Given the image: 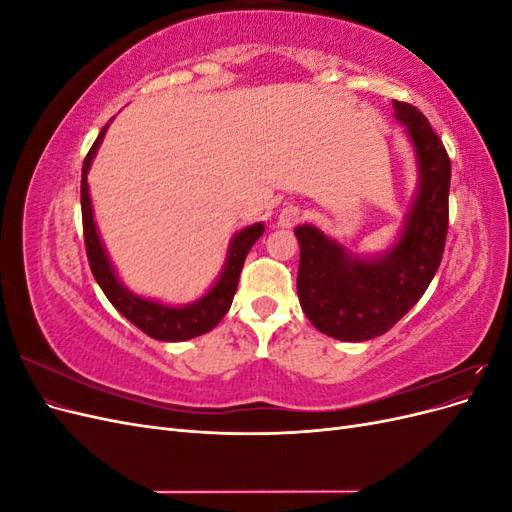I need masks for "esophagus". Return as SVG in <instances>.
<instances>
[{"label": "esophagus", "instance_id": "esophagus-1", "mask_svg": "<svg viewBox=\"0 0 512 512\" xmlns=\"http://www.w3.org/2000/svg\"><path fill=\"white\" fill-rule=\"evenodd\" d=\"M301 220H303V209L297 205H288L280 211V215H277V226L290 228L294 224H299Z\"/></svg>", "mask_w": 512, "mask_h": 512}]
</instances>
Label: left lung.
I'll return each mask as SVG.
<instances>
[{"instance_id":"obj_1","label":"left lung","mask_w":512,"mask_h":512,"mask_svg":"<svg viewBox=\"0 0 512 512\" xmlns=\"http://www.w3.org/2000/svg\"><path fill=\"white\" fill-rule=\"evenodd\" d=\"M393 108L418 164V190L397 243L376 258H359L314 226L294 228L303 312L320 333L342 342H365L389 331L423 297L444 254L451 160L416 106L393 100Z\"/></svg>"}]
</instances>
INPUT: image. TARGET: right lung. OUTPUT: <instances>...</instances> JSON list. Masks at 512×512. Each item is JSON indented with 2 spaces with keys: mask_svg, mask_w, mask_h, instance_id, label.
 Segmentation results:
<instances>
[{
  "mask_svg": "<svg viewBox=\"0 0 512 512\" xmlns=\"http://www.w3.org/2000/svg\"><path fill=\"white\" fill-rule=\"evenodd\" d=\"M106 128H108V123L102 128V132L96 138V143L91 145L89 153L85 156L83 175H81L83 235H85V250H87L91 273H94L96 282L100 284L102 292L106 294V299L115 305L117 312L121 316H126L134 324V327H138L149 337L160 339V342H185V339L209 333L230 309L232 297H235V292H237L245 256L252 250V245L260 239L262 232H265V224L262 222L252 224L232 237L230 247H228L226 265L218 277V282L213 284V288L205 294V297H200L198 301H194L190 305H183V307H170V305H162L158 301L138 297V294L130 292L126 286H123L119 282V277L115 275V269L111 265V260H108V256L104 252V245L100 241L98 228L94 222V209H91V200H89L87 173H89L91 160H94L96 151L102 143Z\"/></svg>",
  "mask_w": 512,
  "mask_h": 512,
  "instance_id": "add662e5",
  "label": "right lung"
}]
</instances>
